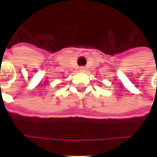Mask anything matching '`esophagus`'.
Masks as SVG:
<instances>
[{
	"label": "esophagus",
	"mask_w": 157,
	"mask_h": 157,
	"mask_svg": "<svg viewBox=\"0 0 157 157\" xmlns=\"http://www.w3.org/2000/svg\"><path fill=\"white\" fill-rule=\"evenodd\" d=\"M85 71H86V68H85V67H83V66L79 68V71H80V72H85Z\"/></svg>",
	"instance_id": "1"
}]
</instances>
